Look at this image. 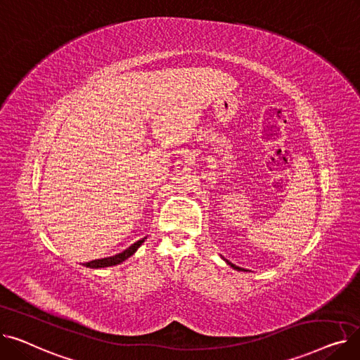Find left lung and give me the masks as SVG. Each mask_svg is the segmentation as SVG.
Masks as SVG:
<instances>
[{
	"label": "left lung",
	"mask_w": 360,
	"mask_h": 360,
	"mask_svg": "<svg viewBox=\"0 0 360 360\" xmlns=\"http://www.w3.org/2000/svg\"><path fill=\"white\" fill-rule=\"evenodd\" d=\"M223 259H224V258H223ZM224 261H226V262H228V264H229V266H231V267H232V269H233V270H238V271H245V270H243V269H240V267H238V266H235V264H232V262H231V261H228V259H224Z\"/></svg>",
	"instance_id": "1"
}]
</instances>
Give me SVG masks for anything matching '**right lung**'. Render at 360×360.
<instances>
[{
	"instance_id": "1",
	"label": "right lung",
	"mask_w": 360,
	"mask_h": 360,
	"mask_svg": "<svg viewBox=\"0 0 360 360\" xmlns=\"http://www.w3.org/2000/svg\"><path fill=\"white\" fill-rule=\"evenodd\" d=\"M147 238H143L140 240H137L136 243H132L131 247H128L125 251L117 254V255H112L108 258H101V259H93L90 262H84L83 266L89 267V269H105V267H110V266H118V264L124 262L125 259H128L131 255H134L136 251L141 247V243L146 240Z\"/></svg>"
}]
</instances>
